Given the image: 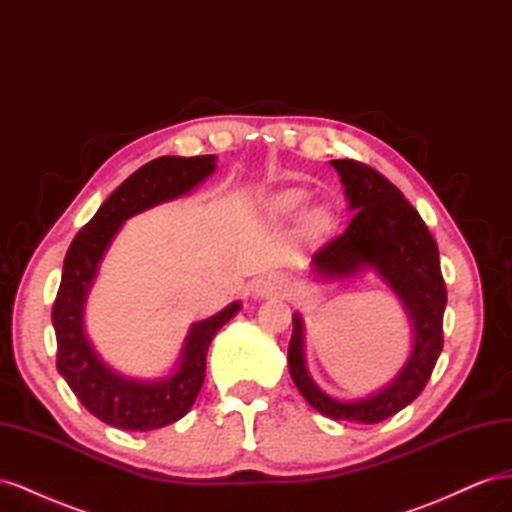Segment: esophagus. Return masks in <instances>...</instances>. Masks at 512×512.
I'll list each match as a JSON object with an SVG mask.
<instances>
[{
    "mask_svg": "<svg viewBox=\"0 0 512 512\" xmlns=\"http://www.w3.org/2000/svg\"><path fill=\"white\" fill-rule=\"evenodd\" d=\"M284 288L286 284L280 275H265L256 282V297H273V294H280Z\"/></svg>",
    "mask_w": 512,
    "mask_h": 512,
    "instance_id": "obj_1",
    "label": "esophagus"
}]
</instances>
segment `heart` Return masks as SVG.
<instances>
[{
    "mask_svg": "<svg viewBox=\"0 0 512 512\" xmlns=\"http://www.w3.org/2000/svg\"><path fill=\"white\" fill-rule=\"evenodd\" d=\"M305 203H307V194L303 190H290L275 200V211L284 215V218H292V215H297L303 209ZM327 224H329V213L324 209H314L305 215V230L312 232V235L322 232L327 228Z\"/></svg>",
    "mask_w": 512,
    "mask_h": 512,
    "instance_id": "b5f03b06",
    "label": "heart"
}]
</instances>
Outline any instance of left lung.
<instances>
[{
	"instance_id": "obj_1",
	"label": "left lung",
	"mask_w": 512,
	"mask_h": 512,
	"mask_svg": "<svg viewBox=\"0 0 512 512\" xmlns=\"http://www.w3.org/2000/svg\"><path fill=\"white\" fill-rule=\"evenodd\" d=\"M354 211L344 235L312 256V269L324 280H344L374 269L404 303L412 320L414 344L395 380L376 395L339 401L309 378L303 356V320L292 316L288 369L307 404L333 421L380 423L404 410L423 393L442 352L446 286L438 245L418 211L378 170L356 160H331Z\"/></svg>"
}]
</instances>
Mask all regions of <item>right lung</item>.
Wrapping results in <instances>:
<instances>
[{"instance_id":"1","label":"right lung","mask_w":512,"mask_h":512,"mask_svg":"<svg viewBox=\"0 0 512 512\" xmlns=\"http://www.w3.org/2000/svg\"><path fill=\"white\" fill-rule=\"evenodd\" d=\"M213 170L215 156H162L151 160L104 200L68 247L51 312L57 337V371L81 404L106 425L151 431L188 414L205 382L211 339L241 309V303H230L215 316L194 322L183 342L175 374L151 382L113 371L100 359L83 329L89 288L121 224L136 213L188 194Z\"/></svg>"}]
</instances>
